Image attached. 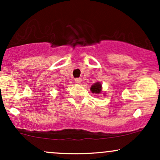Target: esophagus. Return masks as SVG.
Returning a JSON list of instances; mask_svg holds the SVG:
<instances>
[{
  "label": "esophagus",
  "instance_id": "obj_1",
  "mask_svg": "<svg viewBox=\"0 0 160 160\" xmlns=\"http://www.w3.org/2000/svg\"><path fill=\"white\" fill-rule=\"evenodd\" d=\"M81 81H82L81 78H76V79H75V82H76L77 83L80 84V82H81Z\"/></svg>",
  "mask_w": 160,
  "mask_h": 160
}]
</instances>
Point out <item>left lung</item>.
Segmentation results:
<instances>
[{"instance_id":"1","label":"left lung","mask_w":160,"mask_h":160,"mask_svg":"<svg viewBox=\"0 0 160 160\" xmlns=\"http://www.w3.org/2000/svg\"><path fill=\"white\" fill-rule=\"evenodd\" d=\"M91 91L93 93H99L102 92V85H101L100 82H95L94 85L91 86Z\"/></svg>"}]
</instances>
